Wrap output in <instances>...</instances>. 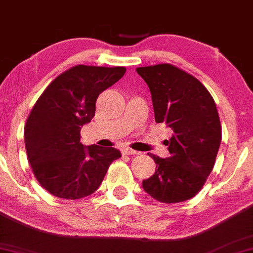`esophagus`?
Wrapping results in <instances>:
<instances>
[{"label":"esophagus","instance_id":"obj_1","mask_svg":"<svg viewBox=\"0 0 253 253\" xmlns=\"http://www.w3.org/2000/svg\"><path fill=\"white\" fill-rule=\"evenodd\" d=\"M123 155H126V156H130V155H139L138 151L135 150H132L129 149V147H126V149L123 150Z\"/></svg>","mask_w":253,"mask_h":253}]
</instances>
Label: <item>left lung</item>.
<instances>
[{
	"instance_id": "8db88e82",
	"label": "left lung",
	"mask_w": 253,
	"mask_h": 253,
	"mask_svg": "<svg viewBox=\"0 0 253 253\" xmlns=\"http://www.w3.org/2000/svg\"><path fill=\"white\" fill-rule=\"evenodd\" d=\"M136 72L150 88L156 123L173 130L165 140L170 157L149 153L156 171L143 188L159 202L187 201L205 185L221 143L214 98L197 78L172 64L136 68Z\"/></svg>"
}]
</instances>
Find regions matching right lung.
Returning a JSON list of instances; mask_svg holds the SVG:
<instances>
[{
	"mask_svg": "<svg viewBox=\"0 0 253 253\" xmlns=\"http://www.w3.org/2000/svg\"><path fill=\"white\" fill-rule=\"evenodd\" d=\"M125 72L124 66H72L48 84L32 108L24 130L27 159L37 181L52 195H91L121 157L114 147H84L81 128L95 117L98 95Z\"/></svg>",
	"mask_w": 253,
	"mask_h": 253,
	"instance_id": "obj_1",
	"label": "right lung"
}]
</instances>
